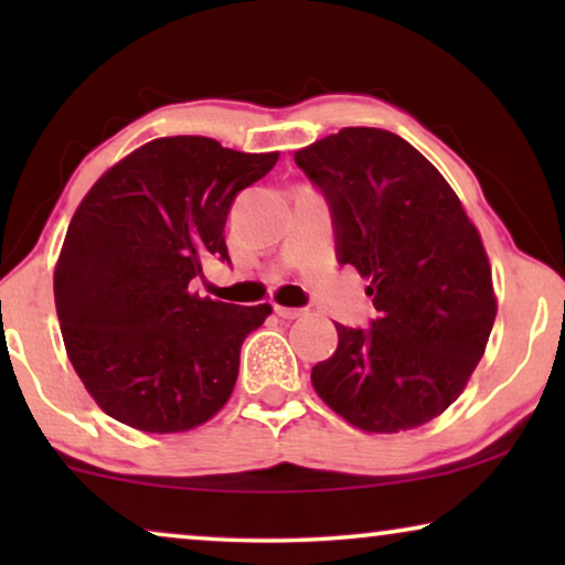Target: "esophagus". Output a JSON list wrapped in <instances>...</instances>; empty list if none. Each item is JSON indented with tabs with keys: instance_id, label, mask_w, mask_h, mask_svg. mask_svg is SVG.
<instances>
[{
	"instance_id": "34e87169",
	"label": "esophagus",
	"mask_w": 565,
	"mask_h": 565,
	"mask_svg": "<svg viewBox=\"0 0 565 565\" xmlns=\"http://www.w3.org/2000/svg\"><path fill=\"white\" fill-rule=\"evenodd\" d=\"M275 311L280 319H300V316H306V308H290V306H275Z\"/></svg>"
}]
</instances>
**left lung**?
I'll use <instances>...</instances> for the list:
<instances>
[{
  "mask_svg": "<svg viewBox=\"0 0 565 565\" xmlns=\"http://www.w3.org/2000/svg\"><path fill=\"white\" fill-rule=\"evenodd\" d=\"M329 200L337 257L370 282V329L337 323L311 370L331 412L373 435L416 429L466 391L497 319L489 254L437 167L383 128H342L296 151Z\"/></svg>",
  "mask_w": 565,
  "mask_h": 565,
  "instance_id": "1",
  "label": "left lung"
}]
</instances>
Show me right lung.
Masks as SVG:
<instances>
[{"label":"right lung","instance_id":"add662e5","mask_svg":"<svg viewBox=\"0 0 565 565\" xmlns=\"http://www.w3.org/2000/svg\"><path fill=\"white\" fill-rule=\"evenodd\" d=\"M277 159L205 136L153 138L84 195L53 269V298L68 360L107 416L174 435L226 406L244 339L273 306L200 298L190 282L203 259L228 262V207Z\"/></svg>","mask_w":565,"mask_h":565}]
</instances>
